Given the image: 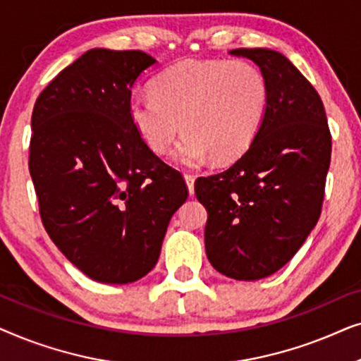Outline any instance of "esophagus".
<instances>
[{
	"label": "esophagus",
	"mask_w": 361,
	"mask_h": 361,
	"mask_svg": "<svg viewBox=\"0 0 361 361\" xmlns=\"http://www.w3.org/2000/svg\"><path fill=\"white\" fill-rule=\"evenodd\" d=\"M184 179H185L187 189H189V194L192 195V194H194V182H195V176H192V174H184Z\"/></svg>",
	"instance_id": "obj_1"
}]
</instances>
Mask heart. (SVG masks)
I'll return each mask as SVG.
<instances>
[{"label": "heart", "mask_w": 361, "mask_h": 361, "mask_svg": "<svg viewBox=\"0 0 361 361\" xmlns=\"http://www.w3.org/2000/svg\"><path fill=\"white\" fill-rule=\"evenodd\" d=\"M268 110V82L246 61H182L162 71L151 95L128 105L133 126L156 154L174 151L182 166L240 157L251 146Z\"/></svg>", "instance_id": "obj_1"}]
</instances>
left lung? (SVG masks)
Segmentation results:
<instances>
[{"instance_id": "1", "label": "left lung", "mask_w": 361, "mask_h": 361, "mask_svg": "<svg viewBox=\"0 0 361 361\" xmlns=\"http://www.w3.org/2000/svg\"><path fill=\"white\" fill-rule=\"evenodd\" d=\"M268 82V110L255 141L220 174L199 177L205 251L219 273L268 278L307 240L322 210L332 137L319 93L283 54L233 49Z\"/></svg>"}]
</instances>
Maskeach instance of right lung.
Wrapping results in <instances>:
<instances>
[{"label": "right lung", "mask_w": 361, "mask_h": 361, "mask_svg": "<svg viewBox=\"0 0 361 361\" xmlns=\"http://www.w3.org/2000/svg\"><path fill=\"white\" fill-rule=\"evenodd\" d=\"M154 63L142 51L92 49L34 105L29 172L44 228L98 283L149 273L189 195L180 172L147 147L128 113L133 85Z\"/></svg>", "instance_id": "1"}]
</instances>
